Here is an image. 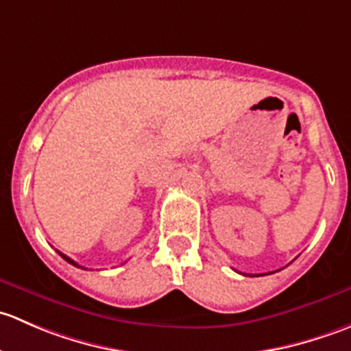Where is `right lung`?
I'll return each instance as SVG.
<instances>
[{"label": "right lung", "mask_w": 351, "mask_h": 351, "mask_svg": "<svg viewBox=\"0 0 351 351\" xmlns=\"http://www.w3.org/2000/svg\"><path fill=\"white\" fill-rule=\"evenodd\" d=\"M59 254H61V256H62V258H64V260L67 261V263L74 265V267H80V265H77V263H76V261H74V260H71V258H69V256H66V254H62V253H61V251H59ZM80 268H81V267H80Z\"/></svg>", "instance_id": "add662e5"}]
</instances>
